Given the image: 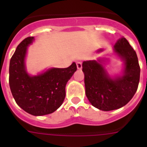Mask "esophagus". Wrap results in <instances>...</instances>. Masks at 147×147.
Returning <instances> with one entry per match:
<instances>
[{"mask_svg":"<svg viewBox=\"0 0 147 147\" xmlns=\"http://www.w3.org/2000/svg\"><path fill=\"white\" fill-rule=\"evenodd\" d=\"M76 67H77V68L79 70H81L82 68V62H78L77 63H76Z\"/></svg>","mask_w":147,"mask_h":147,"instance_id":"34e87169","label":"esophagus"}]
</instances>
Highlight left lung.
Listing matches in <instances>:
<instances>
[{
    "label": "left lung",
    "mask_w": 147,
    "mask_h": 147,
    "mask_svg": "<svg viewBox=\"0 0 147 147\" xmlns=\"http://www.w3.org/2000/svg\"><path fill=\"white\" fill-rule=\"evenodd\" d=\"M113 51L124 62L121 76L111 77L105 69V59L84 61L85 94L93 107L103 111L116 110L127 105L136 93L140 80L137 54L129 42L121 37L115 42Z\"/></svg>",
    "instance_id": "8db88e82"
}]
</instances>
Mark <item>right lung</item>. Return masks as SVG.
Returning <instances> with one entry per match:
<instances>
[{
    "mask_svg": "<svg viewBox=\"0 0 147 147\" xmlns=\"http://www.w3.org/2000/svg\"><path fill=\"white\" fill-rule=\"evenodd\" d=\"M34 40L28 37L18 45L9 63V87L15 102L31 115L40 116L54 113L65 97V86L77 67H51L36 76L27 73L25 64L28 46Z\"/></svg>",
    "mask_w": 147,
    "mask_h": 147,
    "instance_id": "right-lung-1",
    "label": "right lung"
}]
</instances>
